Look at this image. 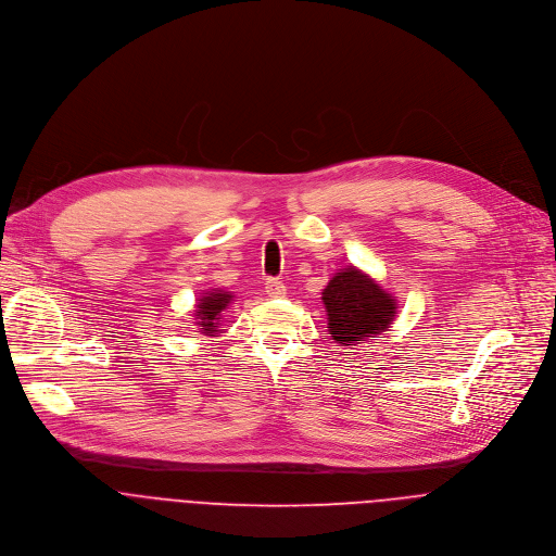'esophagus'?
Here are the masks:
<instances>
[{
	"mask_svg": "<svg viewBox=\"0 0 556 556\" xmlns=\"http://www.w3.org/2000/svg\"><path fill=\"white\" fill-rule=\"evenodd\" d=\"M265 291H267L269 298H282V295L287 293V287H285V282L278 280V278H267Z\"/></svg>",
	"mask_w": 556,
	"mask_h": 556,
	"instance_id": "obj_1",
	"label": "esophagus"
}]
</instances>
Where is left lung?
<instances>
[{
    "mask_svg": "<svg viewBox=\"0 0 556 556\" xmlns=\"http://www.w3.org/2000/svg\"><path fill=\"white\" fill-rule=\"evenodd\" d=\"M321 302L326 306L328 336L342 346L364 344L381 336L396 315L394 295L353 265L328 280Z\"/></svg>",
    "mask_w": 556,
    "mask_h": 556,
    "instance_id": "left-lung-1",
    "label": "left lung"
}]
</instances>
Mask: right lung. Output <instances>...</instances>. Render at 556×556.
Masks as SVG:
<instances>
[{"label":"right lung","mask_w":556,"mask_h":556,"mask_svg":"<svg viewBox=\"0 0 556 556\" xmlns=\"http://www.w3.org/2000/svg\"><path fill=\"white\" fill-rule=\"evenodd\" d=\"M232 293L230 291H220V289H212L207 291L199 302H197V311H194V324L201 328L199 332H205V336L216 338L220 332V319H224V313L228 308V304L232 302Z\"/></svg>","instance_id":"add662e5"}]
</instances>
